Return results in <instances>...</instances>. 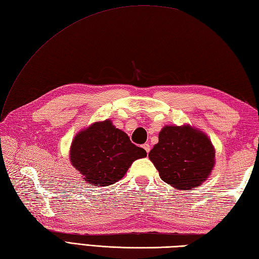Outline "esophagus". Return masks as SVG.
Listing matches in <instances>:
<instances>
[{
    "mask_svg": "<svg viewBox=\"0 0 259 259\" xmlns=\"http://www.w3.org/2000/svg\"><path fill=\"white\" fill-rule=\"evenodd\" d=\"M142 148H144V149L147 151V153H149V151H150V146H149V144H145L144 146H142Z\"/></svg>",
    "mask_w": 259,
    "mask_h": 259,
    "instance_id": "1",
    "label": "esophagus"
}]
</instances>
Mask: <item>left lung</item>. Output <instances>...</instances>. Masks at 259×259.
<instances>
[{"instance_id":"left-lung-1","label":"left lung","mask_w":259,"mask_h":259,"mask_svg":"<svg viewBox=\"0 0 259 259\" xmlns=\"http://www.w3.org/2000/svg\"><path fill=\"white\" fill-rule=\"evenodd\" d=\"M160 178L177 189L201 185L214 166V148L206 134L189 124L164 125L149 152Z\"/></svg>"}]
</instances>
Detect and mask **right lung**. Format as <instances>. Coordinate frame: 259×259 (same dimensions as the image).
I'll return each mask as SVG.
<instances>
[{"label":"right lung","mask_w":259,"mask_h":259,"mask_svg":"<svg viewBox=\"0 0 259 259\" xmlns=\"http://www.w3.org/2000/svg\"><path fill=\"white\" fill-rule=\"evenodd\" d=\"M146 156V150L134 145L109 119L80 131L70 149L72 166L88 184L99 187L122 179L131 163Z\"/></svg>","instance_id":"right-lung-1"}]
</instances>
